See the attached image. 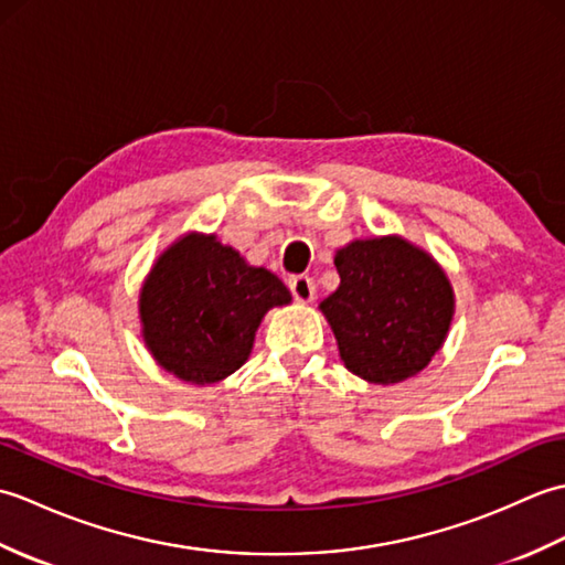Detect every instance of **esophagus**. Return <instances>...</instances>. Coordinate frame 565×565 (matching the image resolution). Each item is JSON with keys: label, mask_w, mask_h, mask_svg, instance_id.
I'll return each instance as SVG.
<instances>
[{"label": "esophagus", "mask_w": 565, "mask_h": 565, "mask_svg": "<svg viewBox=\"0 0 565 565\" xmlns=\"http://www.w3.org/2000/svg\"><path fill=\"white\" fill-rule=\"evenodd\" d=\"M289 289H291V294H294L296 301H301V303L313 301L316 286H313V279H310V276H306V274L291 276V279H289Z\"/></svg>", "instance_id": "esophagus-1"}]
</instances>
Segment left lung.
I'll list each match as a JSON object with an SVG mask.
<instances>
[{
	"label": "left lung",
	"instance_id": "8db88e82",
	"mask_svg": "<svg viewBox=\"0 0 565 565\" xmlns=\"http://www.w3.org/2000/svg\"><path fill=\"white\" fill-rule=\"evenodd\" d=\"M340 289L320 303L344 366L371 383H398L439 352L454 316L449 279L403 237L356 239L334 257Z\"/></svg>",
	"mask_w": 565,
	"mask_h": 565
}]
</instances>
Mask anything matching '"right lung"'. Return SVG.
Returning a JSON list of instances; mask_svg holds the SVG:
<instances>
[{"label": "right lung", "instance_id": "right-lung-1", "mask_svg": "<svg viewBox=\"0 0 565 565\" xmlns=\"http://www.w3.org/2000/svg\"><path fill=\"white\" fill-rule=\"evenodd\" d=\"M291 301L281 279L213 235L191 233L154 264L140 294L146 344L182 381L215 383L249 356L259 322Z\"/></svg>", "mask_w": 565, "mask_h": 565}]
</instances>
